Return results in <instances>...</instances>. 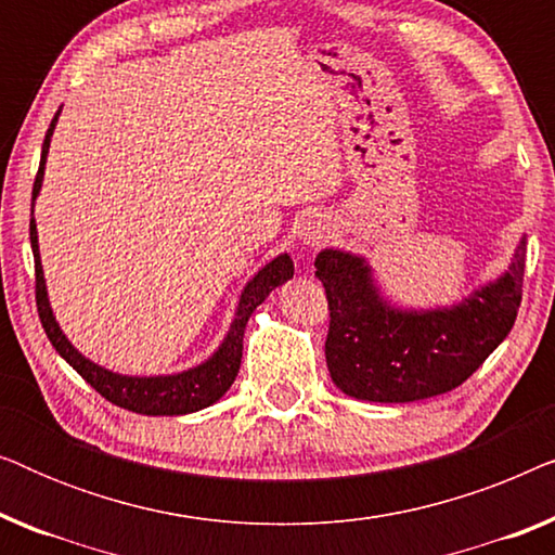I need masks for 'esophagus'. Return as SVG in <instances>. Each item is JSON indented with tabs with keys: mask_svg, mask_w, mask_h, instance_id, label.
I'll use <instances>...</instances> for the list:
<instances>
[{
	"mask_svg": "<svg viewBox=\"0 0 555 555\" xmlns=\"http://www.w3.org/2000/svg\"><path fill=\"white\" fill-rule=\"evenodd\" d=\"M328 232H331L328 219L313 215V217L302 219V222H300L298 240L302 242V245H308V247H318V245H323L325 237H328Z\"/></svg>",
	"mask_w": 555,
	"mask_h": 555,
	"instance_id": "obj_1",
	"label": "esophagus"
}]
</instances>
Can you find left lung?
I'll return each instance as SVG.
<instances>
[{
    "mask_svg": "<svg viewBox=\"0 0 555 555\" xmlns=\"http://www.w3.org/2000/svg\"><path fill=\"white\" fill-rule=\"evenodd\" d=\"M526 272V234L492 283L452 306L399 308L384 298L363 255L325 247L315 278L328 295L325 363L346 397L406 404L467 382L503 344L518 315Z\"/></svg>",
    "mask_w": 555,
    "mask_h": 555,
    "instance_id": "obj_1",
    "label": "left lung"
}]
</instances>
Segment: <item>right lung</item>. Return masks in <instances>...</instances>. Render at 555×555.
Wrapping results in <instances>:
<instances>
[{
    "label": "right lung",
    "instance_id": "right-lung-1",
    "mask_svg": "<svg viewBox=\"0 0 555 555\" xmlns=\"http://www.w3.org/2000/svg\"><path fill=\"white\" fill-rule=\"evenodd\" d=\"M60 111L52 118V124L44 133L42 143V156H40V169H37L35 186H33V219H29V242H33V255H35V285H37V313H40L42 328L48 333L50 344L55 346V351L93 386V389L128 412L146 414V416H179V414H192L199 409H207L219 401L227 393V389L237 378L240 363H242V336H245V325L249 315L255 313V308L268 298V295L293 278V260L291 255L283 253L257 270V275L245 285V291L240 295L237 308H234V318L230 323V331L222 338V344L209 359L196 363L192 369L177 371V374H162V376H128L118 374L101 366V363L90 361L75 348L67 336L60 328L55 313L50 308L48 298V285H44V272L40 260V242H37V222H35V199L40 196L42 179H44V164H48L50 154V141L55 133Z\"/></svg>",
    "mask_w": 555,
    "mask_h": 555
}]
</instances>
